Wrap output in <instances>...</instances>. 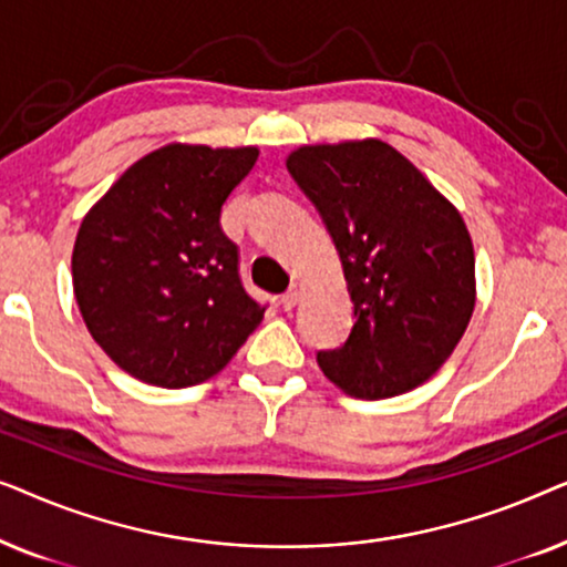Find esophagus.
<instances>
[{
    "label": "esophagus",
    "instance_id": "obj_1",
    "mask_svg": "<svg viewBox=\"0 0 567 567\" xmlns=\"http://www.w3.org/2000/svg\"><path fill=\"white\" fill-rule=\"evenodd\" d=\"M301 293H305V284L301 281H293L291 284V289L284 293L281 297V305H284V309H293L301 301Z\"/></svg>",
    "mask_w": 567,
    "mask_h": 567
}]
</instances>
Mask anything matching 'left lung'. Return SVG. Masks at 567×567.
Returning a JSON list of instances; mask_svg holds the SVG:
<instances>
[{
	"instance_id": "8db88e82",
	"label": "left lung",
	"mask_w": 567,
	"mask_h": 567,
	"mask_svg": "<svg viewBox=\"0 0 567 567\" xmlns=\"http://www.w3.org/2000/svg\"><path fill=\"white\" fill-rule=\"evenodd\" d=\"M286 167L320 212L353 301V330L317 353L361 400L398 398L454 353L477 301L475 247L460 208L382 138L305 144Z\"/></svg>"
}]
</instances>
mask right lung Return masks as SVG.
Segmentation results:
<instances>
[{
  "label": "right lung",
  "mask_w": 567,
  "mask_h": 567,
  "mask_svg": "<svg viewBox=\"0 0 567 567\" xmlns=\"http://www.w3.org/2000/svg\"><path fill=\"white\" fill-rule=\"evenodd\" d=\"M258 146L173 142L136 159L84 214L72 286L90 336L138 382L183 390L227 367L266 309L247 297L221 206Z\"/></svg>",
  "instance_id": "add662e5"
}]
</instances>
